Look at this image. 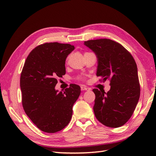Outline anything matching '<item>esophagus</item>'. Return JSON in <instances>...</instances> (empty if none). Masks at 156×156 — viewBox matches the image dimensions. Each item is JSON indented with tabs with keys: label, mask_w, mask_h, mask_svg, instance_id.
Here are the masks:
<instances>
[{
	"label": "esophagus",
	"mask_w": 156,
	"mask_h": 156,
	"mask_svg": "<svg viewBox=\"0 0 156 156\" xmlns=\"http://www.w3.org/2000/svg\"><path fill=\"white\" fill-rule=\"evenodd\" d=\"M81 90H90V88L86 87V86H81Z\"/></svg>",
	"instance_id": "esophagus-1"
}]
</instances>
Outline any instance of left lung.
Listing matches in <instances>:
<instances>
[{
    "mask_svg": "<svg viewBox=\"0 0 156 156\" xmlns=\"http://www.w3.org/2000/svg\"><path fill=\"white\" fill-rule=\"evenodd\" d=\"M84 44L97 56V76L103 82L110 80L111 89L107 93L93 89L94 115L107 127L123 126L133 115L140 97L135 61L121 44L109 39L88 40Z\"/></svg>",
    "mask_w": 156,
    "mask_h": 156,
    "instance_id": "1",
    "label": "left lung"
}]
</instances>
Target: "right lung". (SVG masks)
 <instances>
[{
    "instance_id": "right-lung-1",
    "label": "right lung",
    "mask_w": 156,
    "mask_h": 156,
    "mask_svg": "<svg viewBox=\"0 0 156 156\" xmlns=\"http://www.w3.org/2000/svg\"><path fill=\"white\" fill-rule=\"evenodd\" d=\"M75 47L58 42L37 46L27 56L20 77L22 105L38 128L54 133L71 120L81 87L71 84L64 92L55 90L58 77L66 73L65 61Z\"/></svg>"
}]
</instances>
